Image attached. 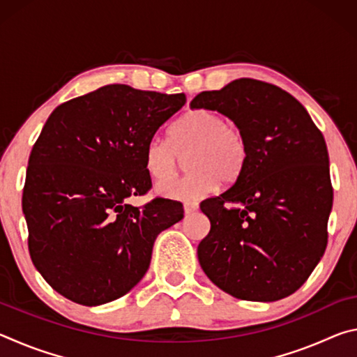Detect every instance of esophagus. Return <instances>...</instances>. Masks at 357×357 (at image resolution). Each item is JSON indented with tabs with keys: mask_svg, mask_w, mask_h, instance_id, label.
Instances as JSON below:
<instances>
[{
	"mask_svg": "<svg viewBox=\"0 0 357 357\" xmlns=\"http://www.w3.org/2000/svg\"><path fill=\"white\" fill-rule=\"evenodd\" d=\"M197 209H198V203L197 202H187V203H184V213L187 215L193 214Z\"/></svg>",
	"mask_w": 357,
	"mask_h": 357,
	"instance_id": "obj_1",
	"label": "esophagus"
}]
</instances>
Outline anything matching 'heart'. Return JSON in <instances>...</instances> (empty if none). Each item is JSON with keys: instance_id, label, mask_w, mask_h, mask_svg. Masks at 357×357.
<instances>
[{"instance_id": "obj_1", "label": "heart", "mask_w": 357, "mask_h": 357, "mask_svg": "<svg viewBox=\"0 0 357 357\" xmlns=\"http://www.w3.org/2000/svg\"><path fill=\"white\" fill-rule=\"evenodd\" d=\"M189 173L157 185L160 195L173 200H195L217 189L220 179L233 184L243 176L249 146L236 126L213 110L198 108L173 124L170 138L155 135L144 146V167L157 181L173 178L179 154H187Z\"/></svg>"}]
</instances>
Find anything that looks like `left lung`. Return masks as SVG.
I'll use <instances>...</instances> for the list:
<instances>
[{"instance_id":"left-lung-1","label":"left lung","mask_w":357,"mask_h":357,"mask_svg":"<svg viewBox=\"0 0 357 357\" xmlns=\"http://www.w3.org/2000/svg\"><path fill=\"white\" fill-rule=\"evenodd\" d=\"M190 107L225 114L249 146L243 176L200 204L211 222L197 249L202 269L238 299L287 298L328 244L332 185L323 134L291 94L253 78L203 91Z\"/></svg>"}]
</instances>
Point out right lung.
Masks as SVG:
<instances>
[{
    "label": "right lung",
    "mask_w": 357,
    "mask_h": 357,
    "mask_svg": "<svg viewBox=\"0 0 357 357\" xmlns=\"http://www.w3.org/2000/svg\"><path fill=\"white\" fill-rule=\"evenodd\" d=\"M185 104L184 94L107 84L48 116L28 160L23 214L28 249L45 282L82 305L129 293L146 274L155 238L184 217L179 202L155 198L144 146Z\"/></svg>",
    "instance_id": "1"
}]
</instances>
